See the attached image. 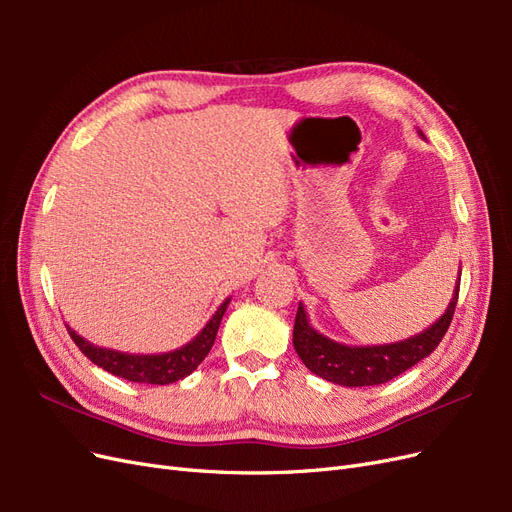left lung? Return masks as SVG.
<instances>
[{"label": "left lung", "mask_w": 512, "mask_h": 512, "mask_svg": "<svg viewBox=\"0 0 512 512\" xmlns=\"http://www.w3.org/2000/svg\"><path fill=\"white\" fill-rule=\"evenodd\" d=\"M459 297V282L453 292V299L448 303L444 316L423 333L410 339L386 346H344L333 339L320 335L309 327V320L303 305L297 309L294 318L292 344L301 361L316 376L342 384V386H374L384 384L406 369L423 361L442 342L444 333L451 327L455 314V305Z\"/></svg>", "instance_id": "1"}]
</instances>
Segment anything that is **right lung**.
<instances>
[{"instance_id":"right-lung-1","label":"right lung","mask_w":512,"mask_h":512,"mask_svg":"<svg viewBox=\"0 0 512 512\" xmlns=\"http://www.w3.org/2000/svg\"><path fill=\"white\" fill-rule=\"evenodd\" d=\"M230 299H226L213 318L205 324V329L200 331L190 344H185L173 352L164 354H128V352H117L111 348H100L89 344L79 333L68 327V333L72 342L79 346V350L87 356L91 363L106 369L108 374L126 378L130 382H145V384H170L177 382L185 376H190L192 371L205 361L209 354L215 335H218L222 316L226 312Z\"/></svg>"}]
</instances>
